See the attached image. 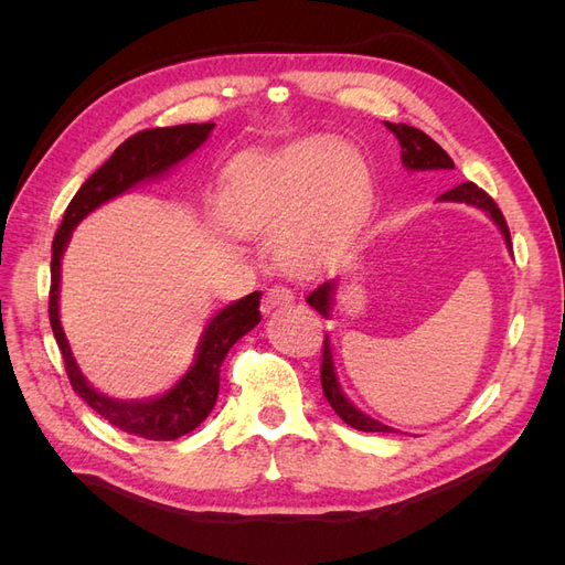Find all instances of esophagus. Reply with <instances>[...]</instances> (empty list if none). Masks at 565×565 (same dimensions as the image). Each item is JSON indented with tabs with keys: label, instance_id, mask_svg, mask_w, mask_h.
<instances>
[{
	"label": "esophagus",
	"instance_id": "34e87169",
	"mask_svg": "<svg viewBox=\"0 0 565 565\" xmlns=\"http://www.w3.org/2000/svg\"><path fill=\"white\" fill-rule=\"evenodd\" d=\"M295 301V292L292 289H287L282 285H273L268 292L264 295V301H262V311L264 313H270L276 309H282V306H289Z\"/></svg>",
	"mask_w": 565,
	"mask_h": 565
}]
</instances>
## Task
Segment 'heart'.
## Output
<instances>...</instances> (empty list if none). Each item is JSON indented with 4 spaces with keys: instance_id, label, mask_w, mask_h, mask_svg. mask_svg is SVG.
<instances>
[{
    "instance_id": "obj_1",
    "label": "heart",
    "mask_w": 565,
    "mask_h": 565,
    "mask_svg": "<svg viewBox=\"0 0 565 565\" xmlns=\"http://www.w3.org/2000/svg\"><path fill=\"white\" fill-rule=\"evenodd\" d=\"M370 191L361 152L330 136H309L270 158L231 167L218 216L235 235H276L280 266L309 276L332 266L353 245Z\"/></svg>"
}]
</instances>
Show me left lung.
I'll return each instance as SVG.
<instances>
[{"label": "left lung", "mask_w": 565, "mask_h": 565, "mask_svg": "<svg viewBox=\"0 0 565 565\" xmlns=\"http://www.w3.org/2000/svg\"><path fill=\"white\" fill-rule=\"evenodd\" d=\"M388 131L396 134V139L401 143V160H403V167L409 169V172H426V169H455V162L450 160V156L446 150H443L431 136H426L424 131L409 127V125H393V122H384ZM440 202H467L471 204V207H478L483 210L486 214H490V218L498 224V228L502 231L504 235V243L507 247L511 249V237H509V226L507 221L500 212L498 204L492 202V198L481 191L476 183L467 181V183H459L455 188H450V191L443 193L438 198ZM334 289H337V280H330V282H322L318 289H313V292L306 297V301H309V306H313V309L330 318V309H332V297H334ZM320 384H322V393L324 398H328V403L332 405L334 413L344 419L349 426H353V429L358 431H372V434H393L391 426L372 419L370 415L361 413L349 398L347 393L341 391L339 386V380H337V372H334V361H332V347H330V337L324 334V349H322V365H320Z\"/></svg>", "instance_id": "1"}]
</instances>
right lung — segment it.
<instances>
[{"instance_id": "obj_1", "label": "right lung", "mask_w": 565, "mask_h": 565, "mask_svg": "<svg viewBox=\"0 0 565 565\" xmlns=\"http://www.w3.org/2000/svg\"><path fill=\"white\" fill-rule=\"evenodd\" d=\"M214 122L204 125H179L146 129L129 136L119 146L108 162L82 183L75 198L67 204L61 226L51 245V289H49V320L54 330L56 344L63 353L67 380H71L77 396L94 407L117 429L141 436L148 440H174L191 434L214 409L218 396V372L226 353L237 339L254 330L262 320L259 301L262 292H252L243 299L221 309L202 332L195 361L183 377L164 391L162 396L146 401H117L96 391L79 372L71 344L58 318V292H61V259L71 243V233L79 221L98 210L100 204L131 191L134 185L160 179L169 169L177 167L210 139Z\"/></svg>"}]
</instances>
